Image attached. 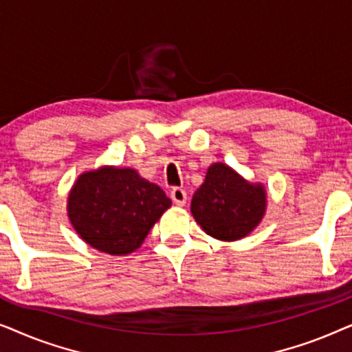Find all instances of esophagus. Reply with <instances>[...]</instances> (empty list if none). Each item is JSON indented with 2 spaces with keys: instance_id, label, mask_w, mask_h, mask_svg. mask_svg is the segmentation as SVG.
<instances>
[{
  "instance_id": "34e87169",
  "label": "esophagus",
  "mask_w": 352,
  "mask_h": 352,
  "mask_svg": "<svg viewBox=\"0 0 352 352\" xmlns=\"http://www.w3.org/2000/svg\"><path fill=\"white\" fill-rule=\"evenodd\" d=\"M171 200L173 204L177 206H184L187 201V192L184 189H181V187H175V189L171 190Z\"/></svg>"
}]
</instances>
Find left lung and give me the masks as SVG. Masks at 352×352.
Instances as JSON below:
<instances>
[{
	"label": "left lung",
	"mask_w": 352,
	"mask_h": 352,
	"mask_svg": "<svg viewBox=\"0 0 352 352\" xmlns=\"http://www.w3.org/2000/svg\"><path fill=\"white\" fill-rule=\"evenodd\" d=\"M266 192L250 184L232 168L214 163L205 182L192 197L190 211L201 229L219 240H239L248 235L263 219Z\"/></svg>",
	"instance_id": "8db88e82"
}]
</instances>
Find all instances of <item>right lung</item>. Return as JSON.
Returning a JSON list of instances; mask_svg holds the SVG:
<instances>
[{"mask_svg": "<svg viewBox=\"0 0 352 352\" xmlns=\"http://www.w3.org/2000/svg\"><path fill=\"white\" fill-rule=\"evenodd\" d=\"M170 206L165 192L138 171L105 166L85 173L75 182L69 195V218L93 248L128 254L141 247Z\"/></svg>", "mask_w": 352, "mask_h": 352, "instance_id": "add662e5", "label": "right lung"}]
</instances>
